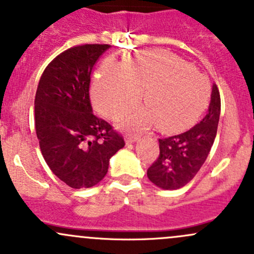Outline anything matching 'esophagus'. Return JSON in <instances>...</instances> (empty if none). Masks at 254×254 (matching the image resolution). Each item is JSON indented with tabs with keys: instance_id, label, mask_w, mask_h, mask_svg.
Returning <instances> with one entry per match:
<instances>
[{
	"instance_id": "1",
	"label": "esophagus",
	"mask_w": 254,
	"mask_h": 254,
	"mask_svg": "<svg viewBox=\"0 0 254 254\" xmlns=\"http://www.w3.org/2000/svg\"><path fill=\"white\" fill-rule=\"evenodd\" d=\"M138 138H140V135L137 134H127V136H125V141H127V143L135 142V141H137Z\"/></svg>"
}]
</instances>
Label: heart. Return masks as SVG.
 Listing matches in <instances>:
<instances>
[{"instance_id":"1","label":"heart","mask_w":254,"mask_h":254,"mask_svg":"<svg viewBox=\"0 0 254 254\" xmlns=\"http://www.w3.org/2000/svg\"><path fill=\"white\" fill-rule=\"evenodd\" d=\"M143 98L145 108L125 114L124 127L143 129L157 122L164 131H176L194 122L208 105L209 80L178 56L149 51L124 63L103 64L93 86L97 108L109 118H118Z\"/></svg>"}]
</instances>
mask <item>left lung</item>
<instances>
[{
  "instance_id": "obj_1",
  "label": "left lung",
  "mask_w": 254,
  "mask_h": 254,
  "mask_svg": "<svg viewBox=\"0 0 254 254\" xmlns=\"http://www.w3.org/2000/svg\"><path fill=\"white\" fill-rule=\"evenodd\" d=\"M220 93L213 85L207 114L183 134L159 138V154L147 169L149 180L164 190H178L190 183L209 154L217 136Z\"/></svg>"
}]
</instances>
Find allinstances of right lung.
Listing matches in <instances>:
<instances>
[{
  "label": "right lung",
  "instance_id": "obj_1",
  "mask_svg": "<svg viewBox=\"0 0 254 254\" xmlns=\"http://www.w3.org/2000/svg\"><path fill=\"white\" fill-rule=\"evenodd\" d=\"M111 45H79L58 55L42 73L35 95V129L45 161L73 189L105 178L109 159L125 142L109 123L92 113L93 65Z\"/></svg>",
  "mask_w": 254,
  "mask_h": 254
}]
</instances>
